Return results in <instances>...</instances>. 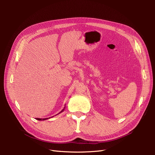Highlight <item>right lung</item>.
<instances>
[{"label":"right lung","instance_id":"right-lung-1","mask_svg":"<svg viewBox=\"0 0 155 155\" xmlns=\"http://www.w3.org/2000/svg\"><path fill=\"white\" fill-rule=\"evenodd\" d=\"M64 109H65V107H64V109L60 112V113H58V114H60L61 112H63V110H64ZM48 118H45V119H40V118H36V119H37V120H46V119H48Z\"/></svg>","mask_w":155,"mask_h":155}]
</instances>
